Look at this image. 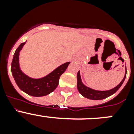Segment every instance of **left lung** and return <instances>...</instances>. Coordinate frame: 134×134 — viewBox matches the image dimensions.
<instances>
[{
	"label": "left lung",
	"mask_w": 134,
	"mask_h": 134,
	"mask_svg": "<svg viewBox=\"0 0 134 134\" xmlns=\"http://www.w3.org/2000/svg\"><path fill=\"white\" fill-rule=\"evenodd\" d=\"M125 76H126V66H125V76L118 86H115V88H112V89L109 90V91H96V90H93L91 88H88L82 82L80 71H79L77 74V88L79 90V93L83 97L87 98V99H92V100H101V99H104L109 97V96L112 95V94L115 93L116 91H118V90L120 88L121 86L124 83Z\"/></svg>",
	"instance_id": "obj_1"
}]
</instances>
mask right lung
I'll list each match as a JSON object with an SVG mask.
<instances>
[{"label": "right lung", "mask_w": 134, "mask_h": 134, "mask_svg": "<svg viewBox=\"0 0 134 134\" xmlns=\"http://www.w3.org/2000/svg\"><path fill=\"white\" fill-rule=\"evenodd\" d=\"M21 43L15 51L11 63V72L19 88L27 94L34 97H43L49 94L56 88L58 85L60 76L68 68L70 62L62 64L53 72L41 79H34L27 76L21 70L19 62L20 51L25 44Z\"/></svg>", "instance_id": "1"}]
</instances>
